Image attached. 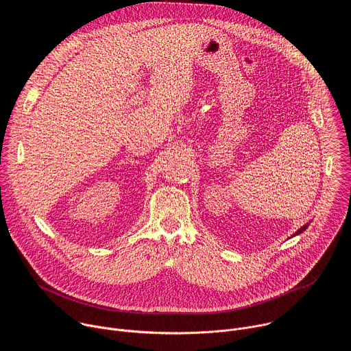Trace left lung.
I'll list each match as a JSON object with an SVG mask.
<instances>
[{
	"label": "left lung",
	"mask_w": 351,
	"mask_h": 351,
	"mask_svg": "<svg viewBox=\"0 0 351 351\" xmlns=\"http://www.w3.org/2000/svg\"><path fill=\"white\" fill-rule=\"evenodd\" d=\"M307 228H308V223H306L304 226H302V228H300V229H298V230H297V232H295V233H294L293 236H295V234H300V233H303V232H304V230H306Z\"/></svg>",
	"instance_id": "1"
}]
</instances>
